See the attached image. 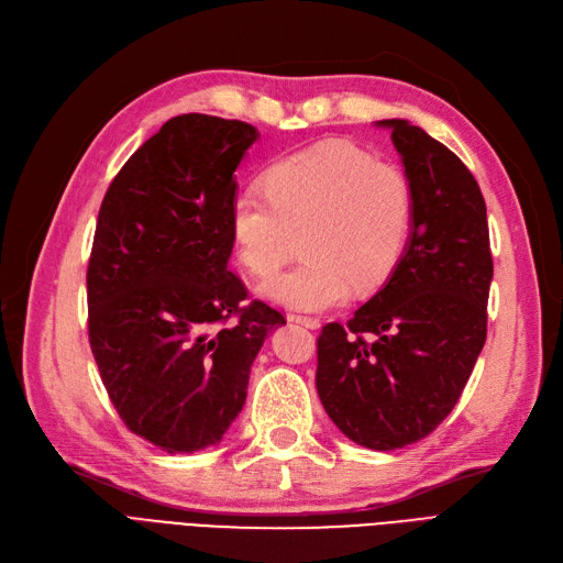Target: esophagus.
<instances>
[{
	"instance_id": "1",
	"label": "esophagus",
	"mask_w": 563,
	"mask_h": 563,
	"mask_svg": "<svg viewBox=\"0 0 563 563\" xmlns=\"http://www.w3.org/2000/svg\"><path fill=\"white\" fill-rule=\"evenodd\" d=\"M288 319L296 321V323H302V327L308 329H319L321 321L317 317H308V314H288Z\"/></svg>"
}]
</instances>
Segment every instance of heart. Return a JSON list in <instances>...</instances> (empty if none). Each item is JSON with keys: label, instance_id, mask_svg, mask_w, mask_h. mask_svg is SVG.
<instances>
[{"label": "heart", "instance_id": "heart-1", "mask_svg": "<svg viewBox=\"0 0 563 563\" xmlns=\"http://www.w3.org/2000/svg\"><path fill=\"white\" fill-rule=\"evenodd\" d=\"M263 195H234L228 211L236 261L272 277L300 236L302 263L261 286L291 310H331L352 291L368 296L399 267L413 230V190L399 166L364 150L323 141L272 162Z\"/></svg>", "mask_w": 563, "mask_h": 563}]
</instances>
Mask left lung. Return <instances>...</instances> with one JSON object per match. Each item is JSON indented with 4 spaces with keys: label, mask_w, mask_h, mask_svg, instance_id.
<instances>
[{
    "label": "left lung",
    "mask_w": 563,
    "mask_h": 563,
    "mask_svg": "<svg viewBox=\"0 0 563 563\" xmlns=\"http://www.w3.org/2000/svg\"><path fill=\"white\" fill-rule=\"evenodd\" d=\"M413 190L395 275L347 327L317 338V391L354 444L395 451L434 432L486 343L493 279L486 203L470 168L406 119H383Z\"/></svg>",
    "instance_id": "1"
}]
</instances>
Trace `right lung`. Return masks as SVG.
Listing matches in <instances>:
<instances>
[{
    "label": "right lung",
    "mask_w": 563,
    "mask_h": 563,
    "mask_svg": "<svg viewBox=\"0 0 563 563\" xmlns=\"http://www.w3.org/2000/svg\"><path fill=\"white\" fill-rule=\"evenodd\" d=\"M258 131L178 114L110 183L87 269L89 343L126 428L166 453L218 444L284 314L230 272L234 172Z\"/></svg>",
    "instance_id": "1"
}]
</instances>
